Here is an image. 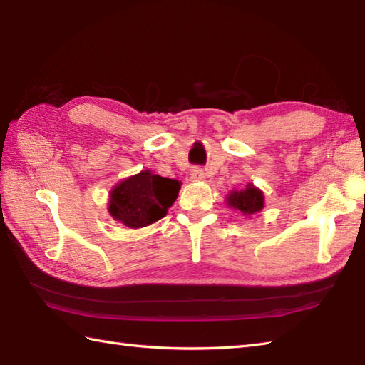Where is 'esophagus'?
I'll use <instances>...</instances> for the list:
<instances>
[{
  "label": "esophagus",
  "mask_w": 365,
  "mask_h": 365,
  "mask_svg": "<svg viewBox=\"0 0 365 365\" xmlns=\"http://www.w3.org/2000/svg\"><path fill=\"white\" fill-rule=\"evenodd\" d=\"M191 178L195 182H200V180H204L205 178V173H204V169H200V168H195V169H191Z\"/></svg>",
  "instance_id": "1"
}]
</instances>
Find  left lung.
<instances>
[{"instance_id": "obj_1", "label": "left lung", "mask_w": 365, "mask_h": 365, "mask_svg": "<svg viewBox=\"0 0 365 365\" xmlns=\"http://www.w3.org/2000/svg\"><path fill=\"white\" fill-rule=\"evenodd\" d=\"M226 204L246 218H250L265 207V196H263L262 190L254 187L252 183H247L243 190L230 191L226 197Z\"/></svg>"}]
</instances>
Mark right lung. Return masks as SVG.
I'll list each match as a JSON object with an SVG mask.
<instances>
[{"label":"right lung","mask_w":365,"mask_h":365,"mask_svg":"<svg viewBox=\"0 0 365 365\" xmlns=\"http://www.w3.org/2000/svg\"><path fill=\"white\" fill-rule=\"evenodd\" d=\"M182 182L153 174L150 169L123 178L110 191L108 213L130 229H141L165 218L175 202Z\"/></svg>","instance_id":"right-lung-1"}]
</instances>
